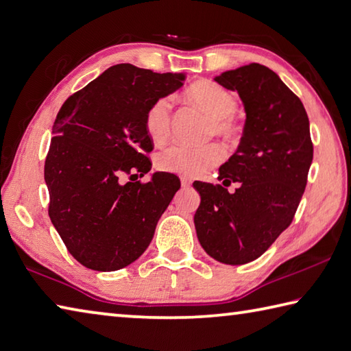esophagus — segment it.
<instances>
[{
    "label": "esophagus",
    "instance_id": "esophagus-1",
    "mask_svg": "<svg viewBox=\"0 0 351 351\" xmlns=\"http://www.w3.org/2000/svg\"><path fill=\"white\" fill-rule=\"evenodd\" d=\"M191 183H193V182H191L188 177H182V188H183V189L189 188V186H191Z\"/></svg>",
    "mask_w": 351,
    "mask_h": 351
}]
</instances>
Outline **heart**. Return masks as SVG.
Listing matches in <instances>:
<instances>
[{
  "instance_id": "heart-1",
  "label": "heart",
  "mask_w": 351,
  "mask_h": 351,
  "mask_svg": "<svg viewBox=\"0 0 351 351\" xmlns=\"http://www.w3.org/2000/svg\"><path fill=\"white\" fill-rule=\"evenodd\" d=\"M183 101L191 107L202 110L210 117V133L230 141L238 134V125L234 114L238 101L232 91L209 79L193 82L183 91ZM173 125V105L169 99L158 97L145 113V130L154 143H163L171 134ZM223 158L218 145L204 147H183L176 145L165 149L157 157V167L167 173L186 177H198L215 168Z\"/></svg>"
}]
</instances>
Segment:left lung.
Segmentation results:
<instances>
[{"label": "left lung", "mask_w": 351, "mask_h": 351, "mask_svg": "<svg viewBox=\"0 0 351 351\" xmlns=\"http://www.w3.org/2000/svg\"><path fill=\"white\" fill-rule=\"evenodd\" d=\"M240 96L246 122L235 153L218 168L223 184L194 182L197 238L209 256L238 266L256 260L292 223L313 160L308 117L300 97L261 64L215 76ZM237 182L235 193L226 188Z\"/></svg>", "instance_id": "1"}]
</instances>
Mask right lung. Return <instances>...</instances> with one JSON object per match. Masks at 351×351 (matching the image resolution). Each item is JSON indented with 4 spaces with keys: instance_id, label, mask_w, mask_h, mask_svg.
<instances>
[{
    "instance_id": "obj_1",
    "label": "right lung",
    "mask_w": 351,
    "mask_h": 351,
    "mask_svg": "<svg viewBox=\"0 0 351 351\" xmlns=\"http://www.w3.org/2000/svg\"><path fill=\"white\" fill-rule=\"evenodd\" d=\"M184 79V73L117 64L59 110L44 167L49 215L82 266L97 272L123 269L153 240L180 180L153 173L148 183H123L122 176L151 171L145 113L156 99L182 88Z\"/></svg>"
}]
</instances>
